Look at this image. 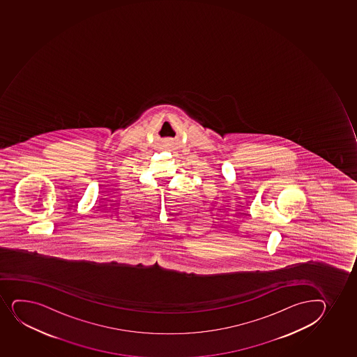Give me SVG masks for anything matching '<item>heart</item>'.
<instances>
[{
    "label": "heart",
    "instance_id": "heart-1",
    "mask_svg": "<svg viewBox=\"0 0 357 357\" xmlns=\"http://www.w3.org/2000/svg\"><path fill=\"white\" fill-rule=\"evenodd\" d=\"M338 243L343 249H349L351 246L357 245V219H354L348 230L338 239Z\"/></svg>",
    "mask_w": 357,
    "mask_h": 357
}]
</instances>
